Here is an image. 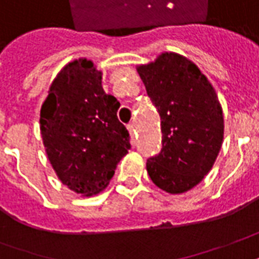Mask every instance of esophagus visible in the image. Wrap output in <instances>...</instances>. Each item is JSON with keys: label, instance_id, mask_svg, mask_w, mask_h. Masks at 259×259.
<instances>
[{"label": "esophagus", "instance_id": "34e87169", "mask_svg": "<svg viewBox=\"0 0 259 259\" xmlns=\"http://www.w3.org/2000/svg\"><path fill=\"white\" fill-rule=\"evenodd\" d=\"M127 130H129L130 136H132V140L135 142V136H136V130H135V124L129 123L127 124Z\"/></svg>", "mask_w": 259, "mask_h": 259}]
</instances>
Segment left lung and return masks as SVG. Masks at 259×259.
<instances>
[{"label": "left lung", "mask_w": 259, "mask_h": 259, "mask_svg": "<svg viewBox=\"0 0 259 259\" xmlns=\"http://www.w3.org/2000/svg\"><path fill=\"white\" fill-rule=\"evenodd\" d=\"M161 117L162 148L147 160L160 189L182 193L203 180L223 142V112L214 88L192 61L162 53L137 68Z\"/></svg>", "instance_id": "left-lung-1"}]
</instances>
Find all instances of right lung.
I'll return each mask as SVG.
<instances>
[{
  "label": "right lung",
  "instance_id": "right-lung-1",
  "mask_svg": "<svg viewBox=\"0 0 259 259\" xmlns=\"http://www.w3.org/2000/svg\"><path fill=\"white\" fill-rule=\"evenodd\" d=\"M102 73L92 61L68 63L41 105L40 132L50 164L71 191L91 196L112 180L130 148L116 112L119 101L105 94Z\"/></svg>",
  "mask_w": 259,
  "mask_h": 259
}]
</instances>
